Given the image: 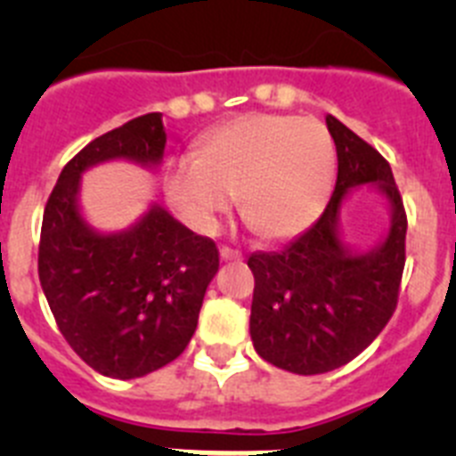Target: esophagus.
<instances>
[{"label": "esophagus", "mask_w": 456, "mask_h": 456, "mask_svg": "<svg viewBox=\"0 0 456 456\" xmlns=\"http://www.w3.org/2000/svg\"><path fill=\"white\" fill-rule=\"evenodd\" d=\"M219 256H221V260H224V263H231V260H240L241 253L235 251V248L221 247V248H219Z\"/></svg>", "instance_id": "1"}]
</instances>
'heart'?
<instances>
[{
  "label": "heart",
  "mask_w": 456,
  "mask_h": 456,
  "mask_svg": "<svg viewBox=\"0 0 456 456\" xmlns=\"http://www.w3.org/2000/svg\"><path fill=\"white\" fill-rule=\"evenodd\" d=\"M336 180V146L324 125L281 114H247L219 125L196 152L175 157L164 189L193 231L212 232L240 191L241 212L269 240L315 224Z\"/></svg>",
  "instance_id": "1"
}]
</instances>
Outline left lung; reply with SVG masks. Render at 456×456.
Wrapping results in <instances>:
<instances>
[{"label":"left lung","mask_w":456,"mask_h":456,"mask_svg":"<svg viewBox=\"0 0 456 456\" xmlns=\"http://www.w3.org/2000/svg\"><path fill=\"white\" fill-rule=\"evenodd\" d=\"M338 180L320 219L288 247L253 253V347L294 374H324L372 345L393 315L404 272L406 215L388 162L336 116H326ZM358 188L385 199L389 224L361 249L344 240L341 212Z\"/></svg>","instance_id":"left-lung-1"}]
</instances>
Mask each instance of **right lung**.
Returning <instances> with one entry per match:
<instances>
[{"label": "right lung", "instance_id": "obj_1", "mask_svg": "<svg viewBox=\"0 0 456 456\" xmlns=\"http://www.w3.org/2000/svg\"><path fill=\"white\" fill-rule=\"evenodd\" d=\"M162 114H146L98 136L72 157L45 205L38 248L40 288L59 331L95 372L146 377L184 352L219 251L164 205L151 203L123 231H98L84 216L82 175L107 162L162 167Z\"/></svg>", "mask_w": 456, "mask_h": 456}]
</instances>
